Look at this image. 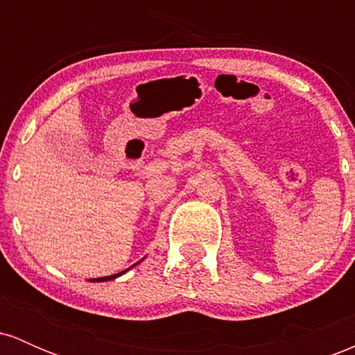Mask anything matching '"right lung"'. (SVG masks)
Wrapping results in <instances>:
<instances>
[{"label":"right lung","instance_id":"add662e5","mask_svg":"<svg viewBox=\"0 0 355 355\" xmlns=\"http://www.w3.org/2000/svg\"><path fill=\"white\" fill-rule=\"evenodd\" d=\"M137 263H140V262H137ZM135 263V266H137ZM135 266H132V267H135ZM130 267V268H132ZM130 268H126V270H123V272H118V274H113V275H108V277H98V279H92V282H107V280H113V279H116V277H120V275H123L125 272H128Z\"/></svg>","mask_w":355,"mask_h":355}]
</instances>
